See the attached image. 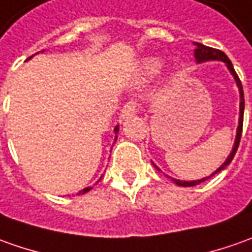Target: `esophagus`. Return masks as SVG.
<instances>
[{
  "label": "esophagus",
  "instance_id": "34e87169",
  "mask_svg": "<svg viewBox=\"0 0 252 252\" xmlns=\"http://www.w3.org/2000/svg\"><path fill=\"white\" fill-rule=\"evenodd\" d=\"M135 112H136V104H135V102H128V103L123 107V110H121V119H128V117H131L132 114H135Z\"/></svg>",
  "mask_w": 252,
  "mask_h": 252
}]
</instances>
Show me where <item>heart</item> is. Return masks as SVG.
I'll list each match as a JSON object with an SVG mask.
<instances>
[{"label": "heart", "instance_id": "b5f03b06", "mask_svg": "<svg viewBox=\"0 0 252 252\" xmlns=\"http://www.w3.org/2000/svg\"><path fill=\"white\" fill-rule=\"evenodd\" d=\"M162 67V61L156 56H146L139 62L136 70V83L143 85L155 78Z\"/></svg>", "mask_w": 252, "mask_h": 252}]
</instances>
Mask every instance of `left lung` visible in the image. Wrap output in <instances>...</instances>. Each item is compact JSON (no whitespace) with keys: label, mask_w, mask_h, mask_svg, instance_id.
<instances>
[{"label":"left lung","mask_w":252,"mask_h":252,"mask_svg":"<svg viewBox=\"0 0 252 252\" xmlns=\"http://www.w3.org/2000/svg\"><path fill=\"white\" fill-rule=\"evenodd\" d=\"M194 47H196L194 48V59H196V63H197V64H200V63H204V62H211V61H218V62H222V63H225V66H226L227 70H229V73L233 76L234 81H236V85H237V88H239V94H240V107H239V110H240V112H239V126H237V129H236V139H234L233 148H232V152L229 153V156H227V158L225 160V162H223V164H222L217 171H214L211 175L205 176V178H201V179H196V181H179V179H175V178H171L174 184H176L178 186H184V188H189V186H196V185H200L201 182L207 181L208 178H211V176L215 175L217 172H220V171H222V169L226 168L227 165L232 162L234 155H236V152H237V148H239V143H240L241 131H243V116H244V94H243V87H241L240 78H239V76H237V74H236V71H234L233 64H232L230 59H229V58H227L226 55L223 54L222 51H218V49H214V48H210V47H205V45L200 44V42H194ZM153 165H155L157 171H161V169L156 165L155 162H153Z\"/></svg>","instance_id":"8db88e82"}]
</instances>
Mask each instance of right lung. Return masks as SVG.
<instances>
[{
	"instance_id": "right-lung-1",
	"label": "right lung",
	"mask_w": 252,
	"mask_h": 252,
	"mask_svg": "<svg viewBox=\"0 0 252 252\" xmlns=\"http://www.w3.org/2000/svg\"><path fill=\"white\" fill-rule=\"evenodd\" d=\"M42 52H44V51H42ZM37 54H40V52H37ZM32 56H34V55H32ZM32 56H30V58H29L27 61H30ZM119 129H120L119 126H116V128H114V135H116V138H114V143H116V140H117V133H119ZM100 179H102V176H100V178L97 179L96 184H99V181H100ZM91 189H92V186H91V188H85V189H83V190L78 191V193H77V196H78V194H85V193H87V191H90Z\"/></svg>"
}]
</instances>
